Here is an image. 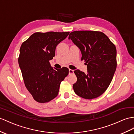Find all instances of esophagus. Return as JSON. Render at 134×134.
Listing matches in <instances>:
<instances>
[{"instance_id": "1", "label": "esophagus", "mask_w": 134, "mask_h": 134, "mask_svg": "<svg viewBox=\"0 0 134 134\" xmlns=\"http://www.w3.org/2000/svg\"><path fill=\"white\" fill-rule=\"evenodd\" d=\"M74 73V70H71V69H69V74L71 75Z\"/></svg>"}]
</instances>
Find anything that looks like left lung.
Masks as SVG:
<instances>
[{
    "mask_svg": "<svg viewBox=\"0 0 134 134\" xmlns=\"http://www.w3.org/2000/svg\"><path fill=\"white\" fill-rule=\"evenodd\" d=\"M69 39L80 48L81 60L85 61L87 68V73L78 69L74 71L77 78L73 84L75 93L87 99L98 97L108 88L116 70L115 45L99 31H74Z\"/></svg>",
    "mask_w": 134,
    "mask_h": 134,
    "instance_id": "left-lung-1",
    "label": "left lung"
}]
</instances>
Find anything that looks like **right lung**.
<instances>
[{
  "label": "right lung",
  "mask_w": 134,
  "mask_h": 134,
  "mask_svg": "<svg viewBox=\"0 0 134 134\" xmlns=\"http://www.w3.org/2000/svg\"><path fill=\"white\" fill-rule=\"evenodd\" d=\"M69 32H36L22 43L18 58L25 86L34 99L46 103L56 98L61 82L69 74L66 67L54 69L49 61L57 45Z\"/></svg>",
  "instance_id": "1"
}]
</instances>
